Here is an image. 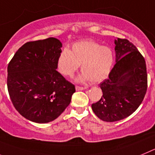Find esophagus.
I'll return each instance as SVG.
<instances>
[{"mask_svg":"<svg viewBox=\"0 0 155 155\" xmlns=\"http://www.w3.org/2000/svg\"><path fill=\"white\" fill-rule=\"evenodd\" d=\"M86 87H82V86H76V90H86Z\"/></svg>","mask_w":155,"mask_h":155,"instance_id":"1","label":"esophagus"}]
</instances>
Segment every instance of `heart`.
<instances>
[{
    "label": "heart",
    "instance_id": "1",
    "mask_svg": "<svg viewBox=\"0 0 155 155\" xmlns=\"http://www.w3.org/2000/svg\"><path fill=\"white\" fill-rule=\"evenodd\" d=\"M114 62V52L109 47L86 40L72 45L71 51L62 50L58 56L57 67L63 76H72L81 65L83 72L76 80L99 83L109 76Z\"/></svg>",
    "mask_w": 155,
    "mask_h": 155
}]
</instances>
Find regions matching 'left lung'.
I'll return each mask as SVG.
<instances>
[{
	"mask_svg": "<svg viewBox=\"0 0 155 155\" xmlns=\"http://www.w3.org/2000/svg\"><path fill=\"white\" fill-rule=\"evenodd\" d=\"M114 44L116 64L109 77L100 84L101 99L92 104L94 114L106 122L131 115L143 101L147 87L145 60L136 46L118 38Z\"/></svg>",
	"mask_w": 155,
	"mask_h": 155,
	"instance_id": "obj_1",
	"label": "left lung"
}]
</instances>
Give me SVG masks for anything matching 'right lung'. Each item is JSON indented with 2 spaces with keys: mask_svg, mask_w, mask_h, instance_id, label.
<instances>
[{
  "mask_svg": "<svg viewBox=\"0 0 155 155\" xmlns=\"http://www.w3.org/2000/svg\"><path fill=\"white\" fill-rule=\"evenodd\" d=\"M62 44L55 38L29 41L8 66V90L17 111L38 124L56 119L69 105L74 85L56 71Z\"/></svg>",
  "mask_w": 155,
  "mask_h": 155,
  "instance_id": "right-lung-1",
  "label": "right lung"
}]
</instances>
